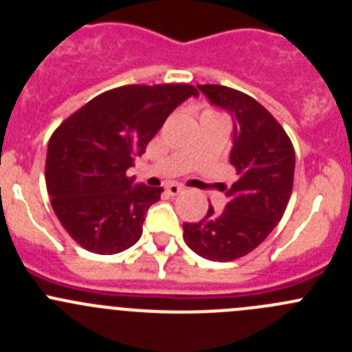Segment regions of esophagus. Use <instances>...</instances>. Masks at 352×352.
I'll return each instance as SVG.
<instances>
[{"mask_svg":"<svg viewBox=\"0 0 352 352\" xmlns=\"http://www.w3.org/2000/svg\"><path fill=\"white\" fill-rule=\"evenodd\" d=\"M183 190H185V188H183L182 185H178V183H169V185L166 186V192L169 193V195H173V197L174 195H179V193H182Z\"/></svg>","mask_w":352,"mask_h":352,"instance_id":"esophagus-1","label":"esophagus"}]
</instances>
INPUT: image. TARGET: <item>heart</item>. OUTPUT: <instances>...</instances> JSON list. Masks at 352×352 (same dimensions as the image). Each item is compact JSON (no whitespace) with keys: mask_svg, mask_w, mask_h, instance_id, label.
<instances>
[{"mask_svg":"<svg viewBox=\"0 0 352 352\" xmlns=\"http://www.w3.org/2000/svg\"><path fill=\"white\" fill-rule=\"evenodd\" d=\"M207 112H210V110H207Z\"/></svg>","mask_w":352,"mask_h":352,"instance_id":"b5f03b06","label":"heart"}]
</instances>
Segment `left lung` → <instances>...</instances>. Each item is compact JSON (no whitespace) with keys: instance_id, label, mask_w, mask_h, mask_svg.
Listing matches in <instances>:
<instances>
[{"instance_id":"1","label":"left lung","mask_w":352,"mask_h":352,"mask_svg":"<svg viewBox=\"0 0 352 352\" xmlns=\"http://www.w3.org/2000/svg\"><path fill=\"white\" fill-rule=\"evenodd\" d=\"M210 103L233 117L230 162L239 179L226 190L223 212L210 206L199 223L183 224L186 245L209 261L228 263L252 252L280 223L294 186L296 152L282 124L239 89L199 85Z\"/></svg>"}]
</instances>
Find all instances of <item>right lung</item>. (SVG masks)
<instances>
[{
    "label": "right lung",
    "instance_id": "right-lung-1",
    "mask_svg": "<svg viewBox=\"0 0 352 352\" xmlns=\"http://www.w3.org/2000/svg\"><path fill=\"white\" fill-rule=\"evenodd\" d=\"M192 85H128L89 100L53 131L46 190L53 210L82 249L119 254L140 240L145 212L162 188L133 186L126 170L176 107L197 96Z\"/></svg>",
    "mask_w": 352,
    "mask_h": 352
}]
</instances>
